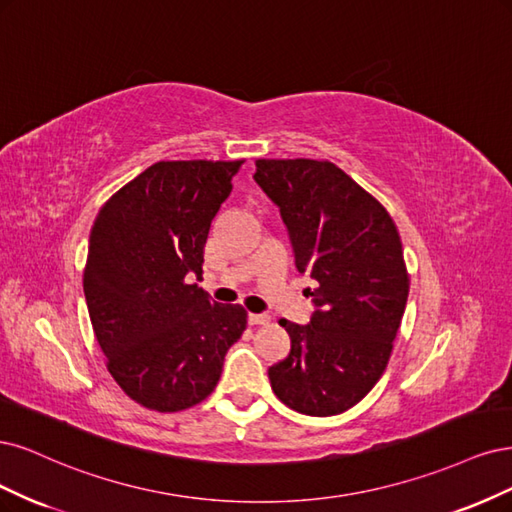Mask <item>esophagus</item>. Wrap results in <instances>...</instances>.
Listing matches in <instances>:
<instances>
[{
  "mask_svg": "<svg viewBox=\"0 0 512 512\" xmlns=\"http://www.w3.org/2000/svg\"><path fill=\"white\" fill-rule=\"evenodd\" d=\"M270 321H272V317L268 315V312H251L249 315L251 325H268Z\"/></svg>",
  "mask_w": 512,
  "mask_h": 512,
  "instance_id": "1",
  "label": "esophagus"
}]
</instances>
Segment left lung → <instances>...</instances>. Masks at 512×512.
I'll list each match as a JSON object with an SVG mask.
<instances>
[{
	"instance_id": "8db88e82",
	"label": "left lung",
	"mask_w": 512,
	"mask_h": 512,
	"mask_svg": "<svg viewBox=\"0 0 512 512\" xmlns=\"http://www.w3.org/2000/svg\"><path fill=\"white\" fill-rule=\"evenodd\" d=\"M255 183L278 206L295 266L315 280L306 325L280 319L289 355L268 370L289 408L332 417L368 395L391 357L408 300L389 212L329 161L257 159Z\"/></svg>"
}]
</instances>
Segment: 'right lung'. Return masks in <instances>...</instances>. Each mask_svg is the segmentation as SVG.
<instances>
[{"label": "right lung", "instance_id": "1", "mask_svg": "<svg viewBox=\"0 0 512 512\" xmlns=\"http://www.w3.org/2000/svg\"><path fill=\"white\" fill-rule=\"evenodd\" d=\"M242 161H159L114 193L89 236L85 298L108 370L138 404L176 412L217 387L244 332L240 304L210 302L202 276L210 223Z\"/></svg>", "mask_w": 512, "mask_h": 512}]
</instances>
